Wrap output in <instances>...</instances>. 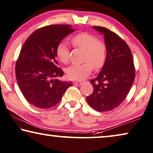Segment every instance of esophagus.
Wrapping results in <instances>:
<instances>
[{
	"label": "esophagus",
	"mask_w": 153,
	"mask_h": 153,
	"mask_svg": "<svg viewBox=\"0 0 153 153\" xmlns=\"http://www.w3.org/2000/svg\"><path fill=\"white\" fill-rule=\"evenodd\" d=\"M74 83L76 84V85H81L82 84V81H75L74 82Z\"/></svg>",
	"instance_id": "esophagus-1"
}]
</instances>
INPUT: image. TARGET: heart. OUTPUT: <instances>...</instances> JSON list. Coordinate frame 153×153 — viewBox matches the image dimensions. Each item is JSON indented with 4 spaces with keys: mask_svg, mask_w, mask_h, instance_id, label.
Returning a JSON list of instances; mask_svg holds the SVG:
<instances>
[{
    "mask_svg": "<svg viewBox=\"0 0 153 153\" xmlns=\"http://www.w3.org/2000/svg\"><path fill=\"white\" fill-rule=\"evenodd\" d=\"M73 46L84 50L83 62L74 64L66 70V76L71 79L80 80L91 74L92 67L100 69L104 66L107 58V48L104 43L98 41L96 36L87 33L77 34L71 38ZM56 55L63 63L69 60L70 48L64 42H60L56 47Z\"/></svg>",
    "mask_w": 153,
    "mask_h": 153,
    "instance_id": "b5f03b06",
    "label": "heart"
}]
</instances>
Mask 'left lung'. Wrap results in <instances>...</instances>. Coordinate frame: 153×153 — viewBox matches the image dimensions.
Instances as JSON below:
<instances>
[{"label": "left lung", "instance_id": "8db88e82", "mask_svg": "<svg viewBox=\"0 0 153 153\" xmlns=\"http://www.w3.org/2000/svg\"><path fill=\"white\" fill-rule=\"evenodd\" d=\"M104 35L107 58L98 76L90 82L94 91L87 101L100 112L111 111L121 104L134 80L135 68L128 45L118 34L100 26H93Z\"/></svg>", "mask_w": 153, "mask_h": 153}]
</instances>
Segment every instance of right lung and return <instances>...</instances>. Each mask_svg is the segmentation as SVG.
Masks as SVG:
<instances>
[{"mask_svg": "<svg viewBox=\"0 0 153 153\" xmlns=\"http://www.w3.org/2000/svg\"><path fill=\"white\" fill-rule=\"evenodd\" d=\"M75 31L70 25H47L34 31L23 45L15 67L21 93L36 107L55 106L71 82L57 79L64 71L57 67L56 47Z\"/></svg>", "mask_w": 153, "mask_h": 153, "instance_id": "obj_1", "label": "right lung"}]
</instances>
